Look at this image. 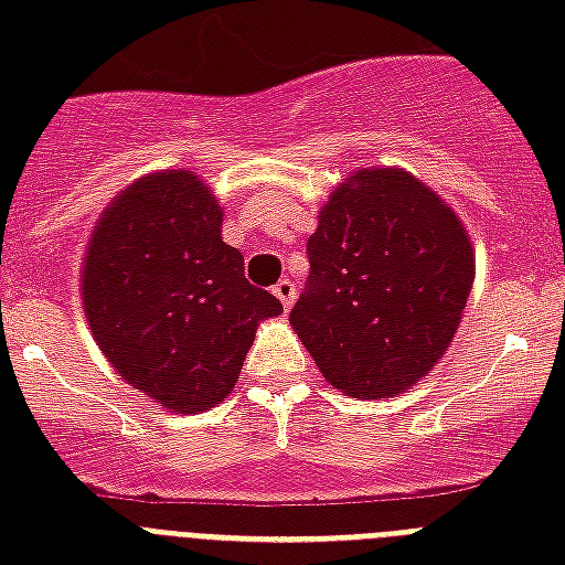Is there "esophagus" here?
Listing matches in <instances>:
<instances>
[{"label":"esophagus","instance_id":"obj_1","mask_svg":"<svg viewBox=\"0 0 565 565\" xmlns=\"http://www.w3.org/2000/svg\"><path fill=\"white\" fill-rule=\"evenodd\" d=\"M275 296H278V301L284 305V310L292 308V299H296V287H292L290 278H281V281L275 284Z\"/></svg>","mask_w":565,"mask_h":565}]
</instances>
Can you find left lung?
I'll use <instances>...</instances> for the list:
<instances>
[{
	"mask_svg": "<svg viewBox=\"0 0 565 565\" xmlns=\"http://www.w3.org/2000/svg\"><path fill=\"white\" fill-rule=\"evenodd\" d=\"M308 257L290 326L334 390L398 395L448 352L472 292L475 248L416 175L352 172L322 204Z\"/></svg>",
	"mask_w": 565,
	"mask_h": 565,
	"instance_id": "8db88e82",
	"label": "left lung"
}]
</instances>
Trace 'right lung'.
Instances as JSON below:
<instances>
[{
  "instance_id": "add662e5",
  "label": "right lung",
  "mask_w": 565,
  "mask_h": 565,
  "mask_svg": "<svg viewBox=\"0 0 565 565\" xmlns=\"http://www.w3.org/2000/svg\"><path fill=\"white\" fill-rule=\"evenodd\" d=\"M93 340L137 393L170 413L225 402L257 326L281 313L222 239V207L190 170L128 184L93 225L82 266Z\"/></svg>"
}]
</instances>
